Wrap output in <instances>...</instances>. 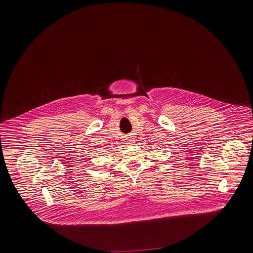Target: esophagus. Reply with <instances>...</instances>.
I'll use <instances>...</instances> for the list:
<instances>
[{
	"instance_id": "obj_1",
	"label": "esophagus",
	"mask_w": 253,
	"mask_h": 253,
	"mask_svg": "<svg viewBox=\"0 0 253 253\" xmlns=\"http://www.w3.org/2000/svg\"><path fill=\"white\" fill-rule=\"evenodd\" d=\"M126 142H127L126 144L132 145L133 144V142H134V140H133V139H127V140H126Z\"/></svg>"
}]
</instances>
